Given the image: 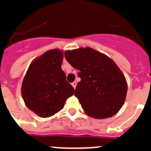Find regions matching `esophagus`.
<instances>
[{
	"label": "esophagus",
	"instance_id": "esophagus-1",
	"mask_svg": "<svg viewBox=\"0 0 151 151\" xmlns=\"http://www.w3.org/2000/svg\"><path fill=\"white\" fill-rule=\"evenodd\" d=\"M76 85H77L76 82H73V83H72V85H73V87L74 88V89L76 88Z\"/></svg>",
	"mask_w": 151,
	"mask_h": 151
}]
</instances>
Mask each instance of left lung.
Here are the masks:
<instances>
[{
  "label": "left lung",
  "mask_w": 151,
  "mask_h": 151,
  "mask_svg": "<svg viewBox=\"0 0 151 151\" xmlns=\"http://www.w3.org/2000/svg\"><path fill=\"white\" fill-rule=\"evenodd\" d=\"M66 60L81 81L76 88L85 114L94 119H106L116 114L124 104L127 82L122 72L110 57L91 47L65 51Z\"/></svg>",
  "instance_id": "8db88e82"
}]
</instances>
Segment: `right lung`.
<instances>
[{"label": "right lung", "mask_w": 151, "mask_h": 151, "mask_svg": "<svg viewBox=\"0 0 151 151\" xmlns=\"http://www.w3.org/2000/svg\"><path fill=\"white\" fill-rule=\"evenodd\" d=\"M63 59L60 49L47 50L31 63L24 76L22 99L29 110L42 118L60 111L68 97L74 94L61 68Z\"/></svg>", "instance_id": "obj_1"}]
</instances>
